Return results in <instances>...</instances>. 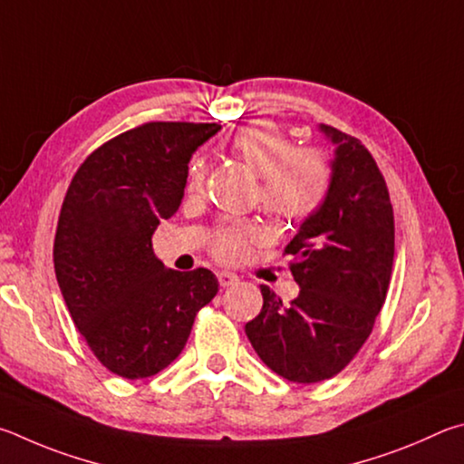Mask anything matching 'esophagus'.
<instances>
[{"label": "esophagus", "instance_id": "obj_1", "mask_svg": "<svg viewBox=\"0 0 464 464\" xmlns=\"http://www.w3.org/2000/svg\"><path fill=\"white\" fill-rule=\"evenodd\" d=\"M218 281H219V285H222V287H232V285H238L240 279H238V275L222 271V273H218Z\"/></svg>", "mask_w": 464, "mask_h": 464}]
</instances>
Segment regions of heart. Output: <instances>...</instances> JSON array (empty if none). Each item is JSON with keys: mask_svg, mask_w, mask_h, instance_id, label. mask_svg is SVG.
I'll return each mask as SVG.
<instances>
[{"mask_svg": "<svg viewBox=\"0 0 464 464\" xmlns=\"http://www.w3.org/2000/svg\"><path fill=\"white\" fill-rule=\"evenodd\" d=\"M232 150L261 177L258 199L271 216L302 222L328 199L332 162L320 146H295L285 130L266 120L242 126L232 138ZM206 179V160L195 157L187 169V189L198 191ZM263 234L253 222L219 224L211 234V255L222 263H240Z\"/></svg>", "mask_w": 464, "mask_h": 464, "instance_id": "heart-1", "label": "heart"}]
</instances>
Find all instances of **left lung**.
<instances>
[{
	"label": "left lung",
	"instance_id": "left-lung-1",
	"mask_svg": "<svg viewBox=\"0 0 464 464\" xmlns=\"http://www.w3.org/2000/svg\"><path fill=\"white\" fill-rule=\"evenodd\" d=\"M322 132L336 144L328 199L283 250L299 295L285 305L261 287L263 310L245 328L266 367L294 383L332 379L354 359L393 269L395 222L383 173L359 138L332 126Z\"/></svg>",
	"mask_w": 464,
	"mask_h": 464
}]
</instances>
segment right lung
I'll use <instances>...</instances> for the list:
<instances>
[{
	"instance_id": "add662e5",
	"label": "right lung",
	"mask_w": 464,
	"mask_h": 464,
	"mask_svg": "<svg viewBox=\"0 0 464 464\" xmlns=\"http://www.w3.org/2000/svg\"><path fill=\"white\" fill-rule=\"evenodd\" d=\"M218 130L146 121L103 142L71 179L54 273L81 336L113 375L146 379L169 367L218 294L211 271L179 273L152 253L159 222L181 206L191 154Z\"/></svg>"
}]
</instances>
